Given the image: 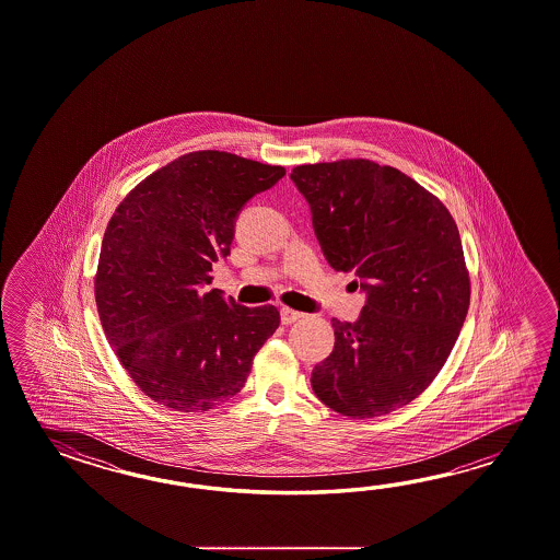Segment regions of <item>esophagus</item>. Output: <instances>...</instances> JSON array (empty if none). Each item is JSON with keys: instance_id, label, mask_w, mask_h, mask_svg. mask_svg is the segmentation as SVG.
<instances>
[{"instance_id": "34e87169", "label": "esophagus", "mask_w": 560, "mask_h": 560, "mask_svg": "<svg viewBox=\"0 0 560 560\" xmlns=\"http://www.w3.org/2000/svg\"><path fill=\"white\" fill-rule=\"evenodd\" d=\"M300 318H304V314L302 312H298V310L288 308V306H282L280 308V320L282 324H294V322L300 320Z\"/></svg>"}]
</instances>
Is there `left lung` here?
Returning <instances> with one entry per match:
<instances>
[{
  "label": "left lung",
  "mask_w": 560,
  "mask_h": 560,
  "mask_svg": "<svg viewBox=\"0 0 560 560\" xmlns=\"http://www.w3.org/2000/svg\"><path fill=\"white\" fill-rule=\"evenodd\" d=\"M326 260L366 292L358 322L334 318L312 390L350 418L390 415L436 378L465 324L470 278L446 206L400 170L336 160L292 170Z\"/></svg>",
  "instance_id": "1"
}]
</instances>
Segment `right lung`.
<instances>
[{
    "label": "right lung",
    "mask_w": 560,
    "mask_h": 560,
    "mask_svg": "<svg viewBox=\"0 0 560 560\" xmlns=\"http://www.w3.org/2000/svg\"><path fill=\"white\" fill-rule=\"evenodd\" d=\"M284 174L242 155L190 152L142 179L109 218L95 306L119 364L158 405H224L280 326L276 306H240L206 284L230 254L242 206Z\"/></svg>",
    "instance_id": "right-lung-1"
}]
</instances>
